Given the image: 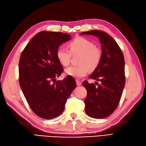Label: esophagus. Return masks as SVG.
Segmentation results:
<instances>
[{"label":"esophagus","mask_w":146,"mask_h":146,"mask_svg":"<svg viewBox=\"0 0 146 146\" xmlns=\"http://www.w3.org/2000/svg\"><path fill=\"white\" fill-rule=\"evenodd\" d=\"M76 85L78 86H80V85H82V83L80 82L79 80H76Z\"/></svg>","instance_id":"34e87169"}]
</instances>
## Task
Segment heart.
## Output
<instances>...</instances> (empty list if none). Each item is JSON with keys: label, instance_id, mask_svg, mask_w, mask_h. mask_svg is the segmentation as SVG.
Wrapping results in <instances>:
<instances>
[{"label": "heart", "instance_id": "heart-1", "mask_svg": "<svg viewBox=\"0 0 146 146\" xmlns=\"http://www.w3.org/2000/svg\"><path fill=\"white\" fill-rule=\"evenodd\" d=\"M70 51L60 47L56 51V57L60 63L67 66L70 63L71 54H80L78 66H70L65 70L67 75L82 78L90 70H93L98 66L102 58V51L90 40L83 37H77L68 43Z\"/></svg>", "mask_w": 146, "mask_h": 146}]
</instances>
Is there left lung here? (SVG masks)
<instances>
[{
    "mask_svg": "<svg viewBox=\"0 0 146 146\" xmlns=\"http://www.w3.org/2000/svg\"><path fill=\"white\" fill-rule=\"evenodd\" d=\"M80 35L97 37L101 44L100 62L89 76L97 82L95 84L85 81L83 85L87 91L84 100L86 113L95 119H104L112 113L119 104L125 83L124 58L117 42L105 32L92 30Z\"/></svg>",
    "mask_w": 146,
    "mask_h": 146,
    "instance_id": "8db88e82",
    "label": "left lung"
}]
</instances>
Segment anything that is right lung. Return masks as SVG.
I'll list each match as a JSON object with an SVG mask.
<instances>
[{"label": "right lung", "instance_id": "add662e5", "mask_svg": "<svg viewBox=\"0 0 146 146\" xmlns=\"http://www.w3.org/2000/svg\"><path fill=\"white\" fill-rule=\"evenodd\" d=\"M71 39L66 33L39 32L21 53L19 64L20 86L31 110L42 119L60 115L76 86L71 76L59 81L56 79L63 70L56 51L59 46Z\"/></svg>", "mask_w": 146, "mask_h": 146}]
</instances>
